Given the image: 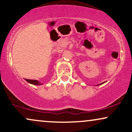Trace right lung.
<instances>
[{
	"label": "right lung",
	"mask_w": 132,
	"mask_h": 132,
	"mask_svg": "<svg viewBox=\"0 0 132 132\" xmlns=\"http://www.w3.org/2000/svg\"><path fill=\"white\" fill-rule=\"evenodd\" d=\"M25 80L28 82L30 83V84H34V85H41V83L39 82L38 81H37V80H32V79H25Z\"/></svg>",
	"instance_id": "obj_1"
}]
</instances>
